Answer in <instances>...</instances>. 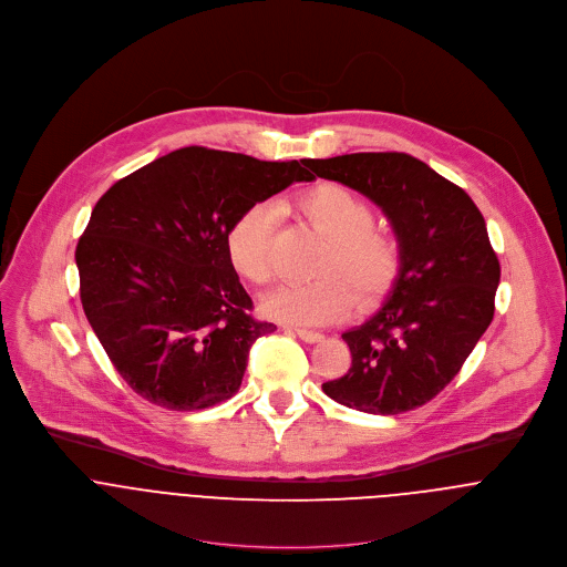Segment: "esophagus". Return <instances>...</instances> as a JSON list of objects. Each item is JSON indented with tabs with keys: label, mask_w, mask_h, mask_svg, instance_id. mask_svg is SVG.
<instances>
[{
	"label": "esophagus",
	"mask_w": 567,
	"mask_h": 567,
	"mask_svg": "<svg viewBox=\"0 0 567 567\" xmlns=\"http://www.w3.org/2000/svg\"><path fill=\"white\" fill-rule=\"evenodd\" d=\"M295 332H297V337H299L301 341H306V343H317V341H321V339H323V334H321V332L306 330V328H297Z\"/></svg>",
	"instance_id": "34e87169"
}]
</instances>
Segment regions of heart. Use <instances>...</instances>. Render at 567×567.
I'll return each instance as SVG.
<instances>
[{"instance_id": "1", "label": "heart", "mask_w": 567, "mask_h": 567, "mask_svg": "<svg viewBox=\"0 0 567 567\" xmlns=\"http://www.w3.org/2000/svg\"><path fill=\"white\" fill-rule=\"evenodd\" d=\"M297 210L328 239L317 268L323 277L270 292L261 303L266 317L292 326H328L352 310L354 295L370 303L392 286L401 266L399 241L372 226L374 210L361 195L321 182L297 197ZM272 237L275 213L268 204H250L228 228L226 252L246 281L264 286L272 279Z\"/></svg>"}]
</instances>
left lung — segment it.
Segmentation results:
<instances>
[{"label":"left lung","instance_id":"1","mask_svg":"<svg viewBox=\"0 0 567 567\" xmlns=\"http://www.w3.org/2000/svg\"><path fill=\"white\" fill-rule=\"evenodd\" d=\"M323 179L374 202L396 235L401 266L381 308L343 332L352 365L323 392L368 414L434 399L494 317L501 279L485 219L467 193L405 153L308 159Z\"/></svg>","mask_w":567,"mask_h":567}]
</instances>
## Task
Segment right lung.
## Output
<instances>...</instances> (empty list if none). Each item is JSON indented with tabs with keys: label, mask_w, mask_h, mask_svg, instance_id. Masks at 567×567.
I'll return each mask as SVG.
<instances>
[{
	"label": "right lung",
	"mask_w": 567,
	"mask_h": 567,
	"mask_svg": "<svg viewBox=\"0 0 567 567\" xmlns=\"http://www.w3.org/2000/svg\"><path fill=\"white\" fill-rule=\"evenodd\" d=\"M315 179L299 162L188 146L113 184L80 237L75 261L89 323L122 379L166 410L230 399L257 321L226 252L250 204Z\"/></svg>",
	"instance_id": "1"
}]
</instances>
